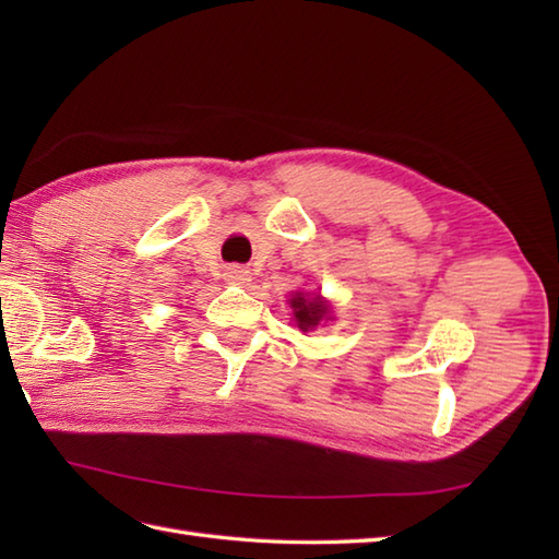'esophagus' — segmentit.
<instances>
[{
    "instance_id": "1",
    "label": "esophagus",
    "mask_w": 559,
    "mask_h": 559,
    "mask_svg": "<svg viewBox=\"0 0 559 559\" xmlns=\"http://www.w3.org/2000/svg\"><path fill=\"white\" fill-rule=\"evenodd\" d=\"M225 278L235 283V286H242V283L249 281V271L242 266H228V271H225Z\"/></svg>"
}]
</instances>
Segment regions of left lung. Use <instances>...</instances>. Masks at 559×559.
I'll use <instances>...</instances> for the list:
<instances>
[{"label": "left lung", "mask_w": 559, "mask_h": 559, "mask_svg": "<svg viewBox=\"0 0 559 559\" xmlns=\"http://www.w3.org/2000/svg\"><path fill=\"white\" fill-rule=\"evenodd\" d=\"M288 302L293 307L295 324H298L300 331H312L331 319V307L326 300H322V295L295 293Z\"/></svg>", "instance_id": "1"}]
</instances>
